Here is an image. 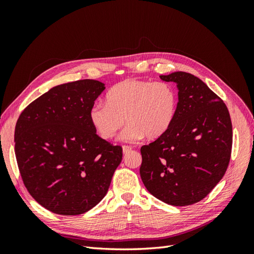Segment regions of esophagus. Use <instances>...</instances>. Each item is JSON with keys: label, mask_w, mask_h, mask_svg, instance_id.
I'll return each instance as SVG.
<instances>
[{"label": "esophagus", "mask_w": 254, "mask_h": 254, "mask_svg": "<svg viewBox=\"0 0 254 254\" xmlns=\"http://www.w3.org/2000/svg\"><path fill=\"white\" fill-rule=\"evenodd\" d=\"M131 147H130V146H126V145H124L123 146V153H124V155H126V153H128L129 151H131Z\"/></svg>", "instance_id": "obj_1"}]
</instances>
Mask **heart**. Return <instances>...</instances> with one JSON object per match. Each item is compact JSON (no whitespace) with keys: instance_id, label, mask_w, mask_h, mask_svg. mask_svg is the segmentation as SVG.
I'll return each mask as SVG.
<instances>
[{"instance_id":"heart-1","label":"heart","mask_w":254,"mask_h":254,"mask_svg":"<svg viewBox=\"0 0 254 254\" xmlns=\"http://www.w3.org/2000/svg\"><path fill=\"white\" fill-rule=\"evenodd\" d=\"M107 103L91 106L89 118L97 133L111 140L123 127L121 139L134 142L164 134L175 119L178 94L166 81L126 79L113 86L107 93Z\"/></svg>"}]
</instances>
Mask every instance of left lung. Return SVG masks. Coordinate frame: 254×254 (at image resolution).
I'll use <instances>...</instances> for the list:
<instances>
[{
	"label": "left lung",
	"mask_w": 254,
	"mask_h": 254,
	"mask_svg": "<svg viewBox=\"0 0 254 254\" xmlns=\"http://www.w3.org/2000/svg\"><path fill=\"white\" fill-rule=\"evenodd\" d=\"M178 87L173 124L141 147L140 175L149 193L167 204L202 200L224 177L231 158L232 123L226 104L196 76L161 75Z\"/></svg>",
	"instance_id": "1"
}]
</instances>
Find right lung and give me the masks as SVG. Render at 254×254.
Segmentation results:
<instances>
[{"mask_svg":"<svg viewBox=\"0 0 254 254\" xmlns=\"http://www.w3.org/2000/svg\"><path fill=\"white\" fill-rule=\"evenodd\" d=\"M105 84L81 79L59 84L22 111L14 152L23 183L45 209L73 216L108 191L123 149L96 134L89 111Z\"/></svg>","mask_w":254,"mask_h":254,"instance_id":"right-lung-1","label":"right lung"}]
</instances>
